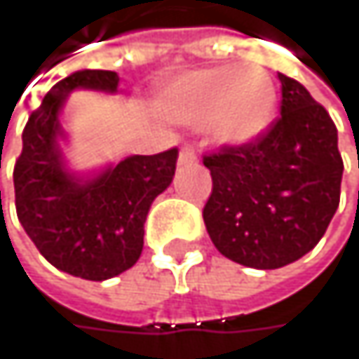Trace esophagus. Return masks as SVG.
Masks as SVG:
<instances>
[{
	"label": "esophagus",
	"mask_w": 359,
	"mask_h": 359,
	"mask_svg": "<svg viewBox=\"0 0 359 359\" xmlns=\"http://www.w3.org/2000/svg\"><path fill=\"white\" fill-rule=\"evenodd\" d=\"M197 162V154L191 147H182L179 151V166H191Z\"/></svg>",
	"instance_id": "1"
}]
</instances>
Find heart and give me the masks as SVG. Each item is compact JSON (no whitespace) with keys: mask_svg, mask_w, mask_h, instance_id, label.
<instances>
[{"mask_svg":"<svg viewBox=\"0 0 359 359\" xmlns=\"http://www.w3.org/2000/svg\"><path fill=\"white\" fill-rule=\"evenodd\" d=\"M276 100V85L266 68L212 66L182 72L164 85L156 109L175 124H208L220 145H245L270 126Z\"/></svg>","mask_w":359,"mask_h":359,"instance_id":"heart-1","label":"heart"}]
</instances>
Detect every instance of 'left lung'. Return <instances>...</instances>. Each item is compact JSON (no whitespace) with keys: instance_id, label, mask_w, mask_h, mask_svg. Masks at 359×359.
Listing matches in <instances>:
<instances>
[{"instance_id":"obj_1","label":"left lung","mask_w":359,"mask_h":359,"mask_svg":"<svg viewBox=\"0 0 359 359\" xmlns=\"http://www.w3.org/2000/svg\"><path fill=\"white\" fill-rule=\"evenodd\" d=\"M280 116L255 141L203 158L212 195L203 222L224 257L283 268L323 239L341 195L337 126L310 91L285 76Z\"/></svg>"}]
</instances>
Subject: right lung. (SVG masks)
<instances>
[{
	"label": "right lung",
	"mask_w": 359,
	"mask_h": 359,
	"mask_svg": "<svg viewBox=\"0 0 359 359\" xmlns=\"http://www.w3.org/2000/svg\"><path fill=\"white\" fill-rule=\"evenodd\" d=\"M118 81L111 70H79L53 85L25 126L14 166L22 229L51 266L85 280H108L137 264L147 212L170 187L179 156L168 149L93 170L70 166L62 126L68 97L81 89L114 95Z\"/></svg>",
	"instance_id": "obj_1"
}]
</instances>
